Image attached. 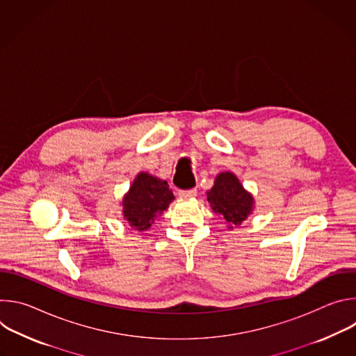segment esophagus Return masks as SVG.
Wrapping results in <instances>:
<instances>
[{
    "label": "esophagus",
    "instance_id": "esophagus-1",
    "mask_svg": "<svg viewBox=\"0 0 356 356\" xmlns=\"http://www.w3.org/2000/svg\"><path fill=\"white\" fill-rule=\"evenodd\" d=\"M195 195H197V190H195V188L179 191V197H180L181 200H190V198H194Z\"/></svg>",
    "mask_w": 356,
    "mask_h": 356
}]
</instances>
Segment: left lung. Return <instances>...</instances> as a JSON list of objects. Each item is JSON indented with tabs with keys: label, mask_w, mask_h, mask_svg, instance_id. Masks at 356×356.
I'll return each mask as SVG.
<instances>
[{
	"label": "left lung",
	"mask_w": 356,
	"mask_h": 356,
	"mask_svg": "<svg viewBox=\"0 0 356 356\" xmlns=\"http://www.w3.org/2000/svg\"><path fill=\"white\" fill-rule=\"evenodd\" d=\"M207 201L213 211L221 214L229 224V229H232V225H241L255 206L252 194L243 188L231 172H222L216 177L213 188L207 191Z\"/></svg>",
	"instance_id": "8db88e82"
}]
</instances>
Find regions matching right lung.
I'll return each mask as SVG.
<instances>
[{
    "mask_svg": "<svg viewBox=\"0 0 356 356\" xmlns=\"http://www.w3.org/2000/svg\"><path fill=\"white\" fill-rule=\"evenodd\" d=\"M173 200L168 181L140 172L122 198V216L129 227L142 232L152 227Z\"/></svg>",
    "mask_w": 356,
    "mask_h": 356,
    "instance_id": "right-lung-1",
    "label": "right lung"
}]
</instances>
